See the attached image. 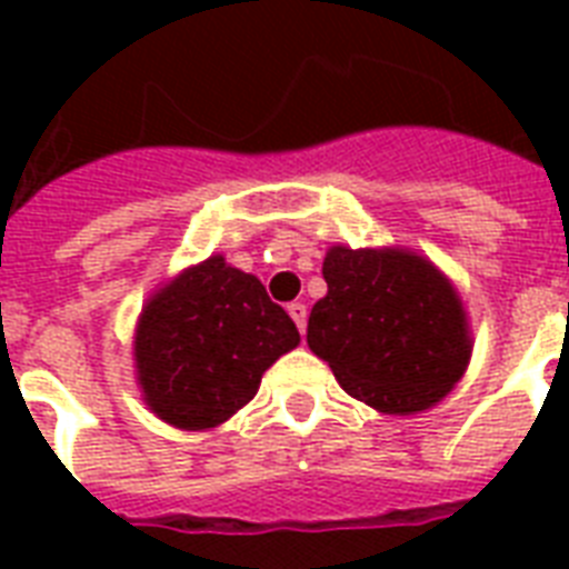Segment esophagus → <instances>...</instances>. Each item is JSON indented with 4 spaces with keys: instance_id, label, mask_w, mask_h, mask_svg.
Listing matches in <instances>:
<instances>
[{
    "instance_id": "esophagus-1",
    "label": "esophagus",
    "mask_w": 569,
    "mask_h": 569,
    "mask_svg": "<svg viewBox=\"0 0 569 569\" xmlns=\"http://www.w3.org/2000/svg\"><path fill=\"white\" fill-rule=\"evenodd\" d=\"M289 316H292V321L303 333V330H307V303H301V301L289 303Z\"/></svg>"
}]
</instances>
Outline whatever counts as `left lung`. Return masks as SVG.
I'll list each match as a JSON object with an SVG mask.
<instances>
[{
    "mask_svg": "<svg viewBox=\"0 0 569 569\" xmlns=\"http://www.w3.org/2000/svg\"><path fill=\"white\" fill-rule=\"evenodd\" d=\"M321 274L328 295L307 342L348 396L380 413H419L449 396L472 348L460 298L428 259L330 248Z\"/></svg>",
    "mask_w": 569,
    "mask_h": 569,
    "instance_id": "left-lung-1",
    "label": "left lung"
}]
</instances>
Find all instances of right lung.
Listing matches in <instances>:
<instances>
[{
	"label": "right lung",
	"mask_w": 569,
	"mask_h": 569,
	"mask_svg": "<svg viewBox=\"0 0 569 569\" xmlns=\"http://www.w3.org/2000/svg\"><path fill=\"white\" fill-rule=\"evenodd\" d=\"M298 342L289 312L257 277L209 257L141 312L138 383L159 419L203 431L248 405L262 372Z\"/></svg>",
	"instance_id": "add662e5"
}]
</instances>
